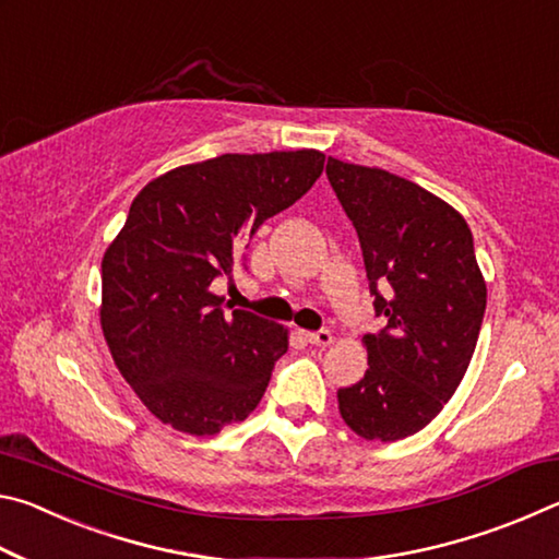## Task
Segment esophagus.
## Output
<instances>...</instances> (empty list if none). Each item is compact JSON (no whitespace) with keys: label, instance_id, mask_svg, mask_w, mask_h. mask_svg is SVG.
Returning a JSON list of instances; mask_svg holds the SVG:
<instances>
[{"label":"esophagus","instance_id":"esophagus-1","mask_svg":"<svg viewBox=\"0 0 559 559\" xmlns=\"http://www.w3.org/2000/svg\"><path fill=\"white\" fill-rule=\"evenodd\" d=\"M306 340L316 347H328L330 343H333V335H330L328 330H316V333H306Z\"/></svg>","mask_w":559,"mask_h":559}]
</instances>
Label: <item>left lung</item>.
I'll return each instance as SVG.
<instances>
[{"mask_svg": "<svg viewBox=\"0 0 559 559\" xmlns=\"http://www.w3.org/2000/svg\"><path fill=\"white\" fill-rule=\"evenodd\" d=\"M328 179L353 222L377 316L367 372L337 390L340 416L367 441L412 437L468 370L486 313V281L463 216L437 194L380 167L328 157Z\"/></svg>", "mask_w": 559, "mask_h": 559, "instance_id": "left-lung-1", "label": "left lung"}]
</instances>
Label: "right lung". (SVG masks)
Masks as SVG:
<instances>
[{
	"label": "right lung",
	"instance_id": "1",
	"mask_svg": "<svg viewBox=\"0 0 559 559\" xmlns=\"http://www.w3.org/2000/svg\"><path fill=\"white\" fill-rule=\"evenodd\" d=\"M323 165L318 150L219 155L169 169L132 200L100 263V328L120 374L163 424L214 437L259 406L288 330L224 310L212 281L231 276L246 241Z\"/></svg>",
	"mask_w": 559,
	"mask_h": 559
}]
</instances>
